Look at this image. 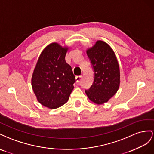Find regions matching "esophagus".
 <instances>
[{
  "mask_svg": "<svg viewBox=\"0 0 154 154\" xmlns=\"http://www.w3.org/2000/svg\"><path fill=\"white\" fill-rule=\"evenodd\" d=\"M82 79V75H79V76H76L75 77V79H76V82H79Z\"/></svg>",
  "mask_w": 154,
  "mask_h": 154,
  "instance_id": "esophagus-1",
  "label": "esophagus"
}]
</instances>
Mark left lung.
Masks as SVG:
<instances>
[{"label":"left lung","instance_id":"left-lung-1","mask_svg":"<svg viewBox=\"0 0 154 154\" xmlns=\"http://www.w3.org/2000/svg\"><path fill=\"white\" fill-rule=\"evenodd\" d=\"M94 69V81L86 94L97 104L107 103L120 86V68L117 57L111 46L103 41H97L86 50Z\"/></svg>","mask_w":154,"mask_h":154}]
</instances>
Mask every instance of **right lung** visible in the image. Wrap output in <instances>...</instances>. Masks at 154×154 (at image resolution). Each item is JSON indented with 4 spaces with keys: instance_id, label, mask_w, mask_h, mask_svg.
I'll use <instances>...</instances> for the list:
<instances>
[{
    "instance_id": "1",
    "label": "right lung",
    "mask_w": 154,
    "mask_h": 154,
    "mask_svg": "<svg viewBox=\"0 0 154 154\" xmlns=\"http://www.w3.org/2000/svg\"><path fill=\"white\" fill-rule=\"evenodd\" d=\"M69 46L52 42L38 57L32 77V86L37 100L50 109L60 107L68 101L75 82L65 56Z\"/></svg>"
}]
</instances>
